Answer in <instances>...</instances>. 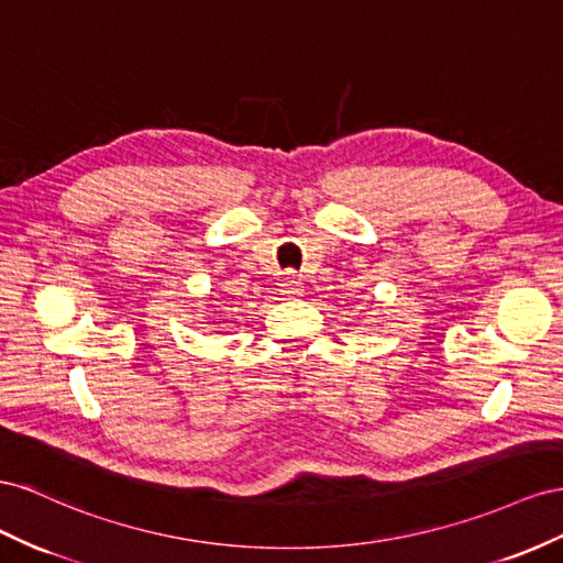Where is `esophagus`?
I'll list each match as a JSON object with an SVG mask.
<instances>
[{"label":"esophagus","mask_w":563,"mask_h":563,"mask_svg":"<svg viewBox=\"0 0 563 563\" xmlns=\"http://www.w3.org/2000/svg\"><path fill=\"white\" fill-rule=\"evenodd\" d=\"M280 287H283V292H285V297H299L301 295V287H303V283H301V278L299 276H295V273L290 271V273H285L283 276V280H280Z\"/></svg>","instance_id":"esophagus-1"}]
</instances>
